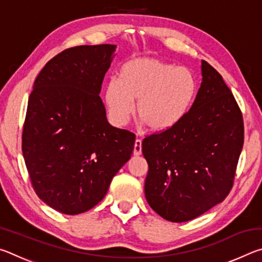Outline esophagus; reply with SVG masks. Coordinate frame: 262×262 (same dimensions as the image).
Wrapping results in <instances>:
<instances>
[{"label": "esophagus", "instance_id": "esophagus-1", "mask_svg": "<svg viewBox=\"0 0 262 262\" xmlns=\"http://www.w3.org/2000/svg\"><path fill=\"white\" fill-rule=\"evenodd\" d=\"M134 156H140L142 154V141L141 140H136L135 144H134Z\"/></svg>", "mask_w": 262, "mask_h": 262}]
</instances>
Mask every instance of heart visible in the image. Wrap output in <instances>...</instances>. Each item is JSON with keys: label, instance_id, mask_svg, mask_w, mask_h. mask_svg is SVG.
Returning a JSON list of instances; mask_svg holds the SVG:
<instances>
[{"label": "heart", "instance_id": "obj_1", "mask_svg": "<svg viewBox=\"0 0 262 262\" xmlns=\"http://www.w3.org/2000/svg\"><path fill=\"white\" fill-rule=\"evenodd\" d=\"M196 95L192 70L156 57H137L122 64L119 79L107 82L104 101L114 126L126 125L137 101V118L150 130L165 132L187 115Z\"/></svg>", "mask_w": 262, "mask_h": 262}]
</instances>
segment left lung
Wrapping results in <instances>:
<instances>
[{"mask_svg": "<svg viewBox=\"0 0 262 262\" xmlns=\"http://www.w3.org/2000/svg\"><path fill=\"white\" fill-rule=\"evenodd\" d=\"M202 82L192 108L171 129L147 136L149 206L170 222H187L228 196L244 144L241 108L223 78L201 62Z\"/></svg>", "mask_w": 262, "mask_h": 262, "instance_id": "1", "label": "left lung"}]
</instances>
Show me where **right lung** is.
I'll return each mask as SVG.
<instances>
[{
  "mask_svg": "<svg viewBox=\"0 0 262 262\" xmlns=\"http://www.w3.org/2000/svg\"><path fill=\"white\" fill-rule=\"evenodd\" d=\"M117 45L77 46L53 57L35 78L23 128L34 192L67 215L103 200L130 158L135 135L111 126L99 97Z\"/></svg>",
  "mask_w": 262,
  "mask_h": 262,
  "instance_id": "1",
  "label": "right lung"
}]
</instances>
